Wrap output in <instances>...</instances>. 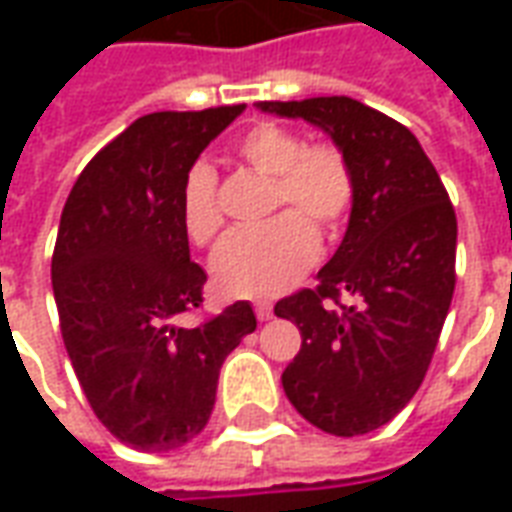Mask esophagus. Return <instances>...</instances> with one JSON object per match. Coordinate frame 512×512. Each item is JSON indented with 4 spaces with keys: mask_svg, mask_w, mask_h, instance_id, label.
<instances>
[{
    "mask_svg": "<svg viewBox=\"0 0 512 512\" xmlns=\"http://www.w3.org/2000/svg\"><path fill=\"white\" fill-rule=\"evenodd\" d=\"M255 315H257V321H271V318H274V307H271L268 301H257Z\"/></svg>",
    "mask_w": 512,
    "mask_h": 512,
    "instance_id": "1",
    "label": "esophagus"
}]
</instances>
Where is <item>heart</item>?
Listing matches in <instances>:
<instances>
[{
	"label": "heart",
	"mask_w": 512,
	"mask_h": 512,
	"mask_svg": "<svg viewBox=\"0 0 512 512\" xmlns=\"http://www.w3.org/2000/svg\"><path fill=\"white\" fill-rule=\"evenodd\" d=\"M235 156L271 178V216L255 230H235L213 252L211 277L230 299H271L299 282L318 257V234L334 241L356 202L354 167L334 142L304 145L296 131L257 123L235 142ZM180 222L197 246L222 230L216 172L194 164L180 189Z\"/></svg>",
	"instance_id": "b5f03b06"
}]
</instances>
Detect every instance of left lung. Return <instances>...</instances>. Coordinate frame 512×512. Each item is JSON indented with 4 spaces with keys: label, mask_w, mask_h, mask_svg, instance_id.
<instances>
[{
    "label": "left lung",
    "mask_w": 512,
    "mask_h": 512,
    "mask_svg": "<svg viewBox=\"0 0 512 512\" xmlns=\"http://www.w3.org/2000/svg\"><path fill=\"white\" fill-rule=\"evenodd\" d=\"M301 117L343 150L356 202L318 288L277 301L301 348L282 373L301 417L334 436L381 428L428 373L455 290L458 222L425 150L406 126L345 95L260 101Z\"/></svg>",
    "instance_id": "8db88e82"
}]
</instances>
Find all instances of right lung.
<instances>
[{
    "mask_svg": "<svg viewBox=\"0 0 512 512\" xmlns=\"http://www.w3.org/2000/svg\"><path fill=\"white\" fill-rule=\"evenodd\" d=\"M244 104L134 120L84 167L51 257L60 329L106 430L142 452L178 450L211 419L224 359L257 329L235 301L194 329L205 271L189 257L180 189Z\"/></svg>",
    "mask_w": 512,
    "mask_h": 512,
    "instance_id": "right-lung-1",
    "label": "right lung"
}]
</instances>
